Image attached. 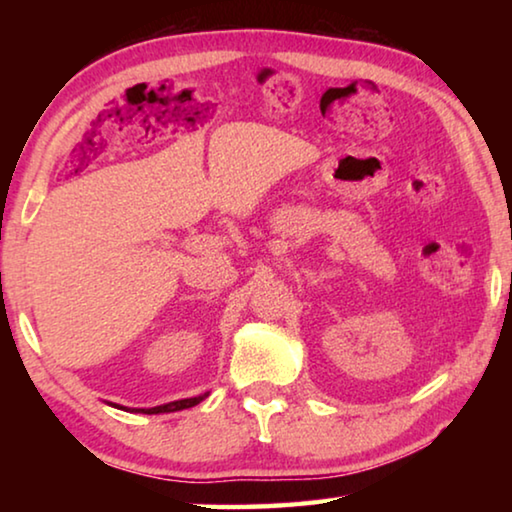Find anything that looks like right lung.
<instances>
[{
  "mask_svg": "<svg viewBox=\"0 0 512 512\" xmlns=\"http://www.w3.org/2000/svg\"><path fill=\"white\" fill-rule=\"evenodd\" d=\"M205 395L201 397H189V400H178V402H169V404H162V406H153V409H133L137 413H146V415H153V413H173V411H183L189 409V406H196L198 402L203 400ZM121 409V406H119ZM128 411V409H126Z\"/></svg>",
  "mask_w": 512,
  "mask_h": 512,
  "instance_id": "obj_1",
  "label": "right lung"
}]
</instances>
